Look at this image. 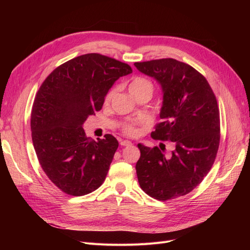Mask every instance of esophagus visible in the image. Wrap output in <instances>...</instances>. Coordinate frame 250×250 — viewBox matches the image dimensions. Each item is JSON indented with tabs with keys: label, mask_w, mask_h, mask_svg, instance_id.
Wrapping results in <instances>:
<instances>
[{
	"label": "esophagus",
	"mask_w": 250,
	"mask_h": 250,
	"mask_svg": "<svg viewBox=\"0 0 250 250\" xmlns=\"http://www.w3.org/2000/svg\"><path fill=\"white\" fill-rule=\"evenodd\" d=\"M120 144H121V146H130V145H132V143L130 141H121Z\"/></svg>",
	"instance_id": "obj_1"
}]
</instances>
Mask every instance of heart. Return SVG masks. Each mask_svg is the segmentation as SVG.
I'll return each mask as SVG.
<instances>
[{
    "label": "heart",
    "mask_w": 250,
    "mask_h": 250,
    "mask_svg": "<svg viewBox=\"0 0 250 250\" xmlns=\"http://www.w3.org/2000/svg\"><path fill=\"white\" fill-rule=\"evenodd\" d=\"M129 92L133 97L138 96L140 94H143V93H146V92H149L152 94L153 85L150 80L144 78V77H137L129 83ZM113 94H115V89H111L106 96V101L110 100V98L112 97ZM124 130L127 134H129V135H133V134H135V132H137V129H135L134 126H132V125H126L124 127Z\"/></svg>",
    "instance_id": "b5f03b06"
}]
</instances>
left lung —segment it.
<instances>
[{
  "label": "left lung",
  "mask_w": 250,
  "mask_h": 250,
  "mask_svg": "<svg viewBox=\"0 0 250 250\" xmlns=\"http://www.w3.org/2000/svg\"><path fill=\"white\" fill-rule=\"evenodd\" d=\"M134 66L162 88V122L151 137L171 141L175 146L170 156H165L160 148L138 144L139 184L150 197L163 201L177 198L193 191L215 162L220 142L216 97L199 72L176 59L135 62Z\"/></svg>",
  "instance_id": "8db88e82"
}]
</instances>
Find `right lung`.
Instances as JSON below:
<instances>
[{
  "label": "right lung",
  "mask_w": 250,
  "mask_h": 250,
  "mask_svg": "<svg viewBox=\"0 0 250 250\" xmlns=\"http://www.w3.org/2000/svg\"><path fill=\"white\" fill-rule=\"evenodd\" d=\"M131 67L96 53L59 65L43 81L31 112L32 142L42 170L62 192L82 196L99 188L119 143L111 134L94 141L83 123L100 110L115 82Z\"/></svg>",
  "instance_id": "right-lung-1"
}]
</instances>
